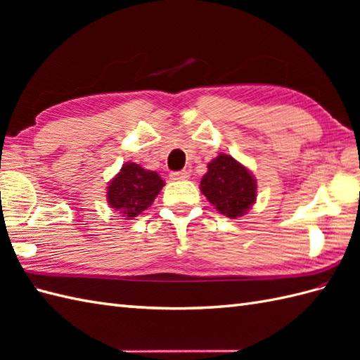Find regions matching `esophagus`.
<instances>
[{"mask_svg": "<svg viewBox=\"0 0 360 360\" xmlns=\"http://www.w3.org/2000/svg\"><path fill=\"white\" fill-rule=\"evenodd\" d=\"M190 173L187 170H181V172H172L170 173V179L173 181H181V179H188Z\"/></svg>", "mask_w": 360, "mask_h": 360, "instance_id": "1", "label": "esophagus"}]
</instances>
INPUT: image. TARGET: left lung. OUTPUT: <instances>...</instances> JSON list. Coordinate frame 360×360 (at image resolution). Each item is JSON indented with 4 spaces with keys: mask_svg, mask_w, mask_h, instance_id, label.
Returning <instances> with one entry per match:
<instances>
[{
    "mask_svg": "<svg viewBox=\"0 0 360 360\" xmlns=\"http://www.w3.org/2000/svg\"><path fill=\"white\" fill-rule=\"evenodd\" d=\"M201 179V192L227 218H240L257 200V182L246 167L219 155L207 165Z\"/></svg>",
    "mask_w": 360,
    "mask_h": 360,
    "instance_id": "obj_1",
    "label": "left lung"
}]
</instances>
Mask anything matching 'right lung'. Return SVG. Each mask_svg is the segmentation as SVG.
Listing matches in <instances>:
<instances>
[{"mask_svg":"<svg viewBox=\"0 0 360 360\" xmlns=\"http://www.w3.org/2000/svg\"><path fill=\"white\" fill-rule=\"evenodd\" d=\"M164 184L156 172L145 170L139 164L127 162L110 182L106 200L111 209L122 213L125 219H133L150 207Z\"/></svg>","mask_w":360,"mask_h":360,"instance_id":"obj_1","label":"right lung"}]
</instances>
